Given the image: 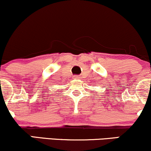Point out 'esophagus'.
Here are the masks:
<instances>
[{"label": "esophagus", "instance_id": "obj_1", "mask_svg": "<svg viewBox=\"0 0 151 151\" xmlns=\"http://www.w3.org/2000/svg\"><path fill=\"white\" fill-rule=\"evenodd\" d=\"M79 78H80V77H79V76H78V75H75V76H74V79H79Z\"/></svg>", "mask_w": 151, "mask_h": 151}]
</instances>
